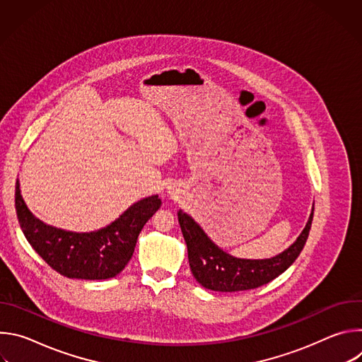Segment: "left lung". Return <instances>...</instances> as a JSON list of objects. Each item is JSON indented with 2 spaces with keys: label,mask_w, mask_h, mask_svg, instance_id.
<instances>
[{
  "label": "left lung",
  "mask_w": 362,
  "mask_h": 362,
  "mask_svg": "<svg viewBox=\"0 0 362 362\" xmlns=\"http://www.w3.org/2000/svg\"><path fill=\"white\" fill-rule=\"evenodd\" d=\"M314 209L298 239L271 259H239L218 247L203 229L185 212H177L187 245L189 265L194 279L206 289L236 292L259 288L285 272L299 256L313 225Z\"/></svg>",
  "instance_id": "1"
}]
</instances>
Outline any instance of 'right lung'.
<instances>
[{"label": "right lung", "instance_id": "1", "mask_svg": "<svg viewBox=\"0 0 362 362\" xmlns=\"http://www.w3.org/2000/svg\"><path fill=\"white\" fill-rule=\"evenodd\" d=\"M159 196L139 200L112 225L90 233L67 232L38 221L16 183V211L24 236L48 267L63 276L109 279L119 275L133 256L139 233L160 208Z\"/></svg>", "mask_w": 362, "mask_h": 362}]
</instances>
